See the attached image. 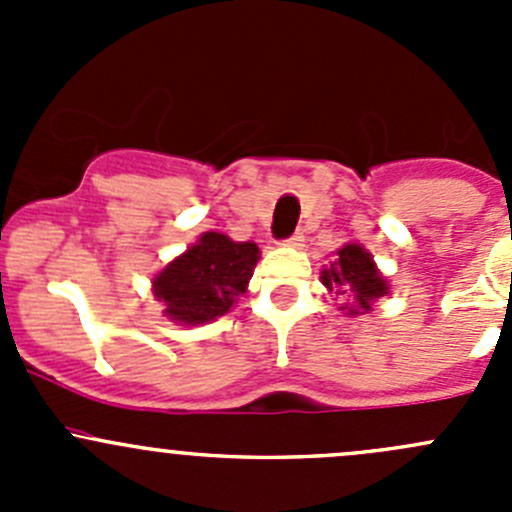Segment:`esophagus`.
<instances>
[{"label": "esophagus", "instance_id": "1", "mask_svg": "<svg viewBox=\"0 0 512 512\" xmlns=\"http://www.w3.org/2000/svg\"><path fill=\"white\" fill-rule=\"evenodd\" d=\"M285 245L287 247H302L304 245V235H302V232H294L292 237H287Z\"/></svg>", "mask_w": 512, "mask_h": 512}]
</instances>
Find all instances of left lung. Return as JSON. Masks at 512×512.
Here are the masks:
<instances>
[{"mask_svg":"<svg viewBox=\"0 0 512 512\" xmlns=\"http://www.w3.org/2000/svg\"><path fill=\"white\" fill-rule=\"evenodd\" d=\"M322 285L329 292L352 294L354 302L342 307L349 309V314L371 312V304L389 294V282L379 272L371 252H366L359 242H349L342 250H337L332 265L322 270Z\"/></svg>","mask_w":512,"mask_h":512,"instance_id":"obj_1","label":"left lung"}]
</instances>
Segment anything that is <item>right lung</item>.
Returning <instances> with one entry per match:
<instances>
[{
  "label": "right lung",
  "mask_w": 512,
  "mask_h": 512,
  "mask_svg": "<svg viewBox=\"0 0 512 512\" xmlns=\"http://www.w3.org/2000/svg\"><path fill=\"white\" fill-rule=\"evenodd\" d=\"M260 260L255 242H235L223 232H205L195 245L153 277V294L165 317L178 324H205L223 317L247 292Z\"/></svg>",
  "instance_id": "obj_1"
}]
</instances>
